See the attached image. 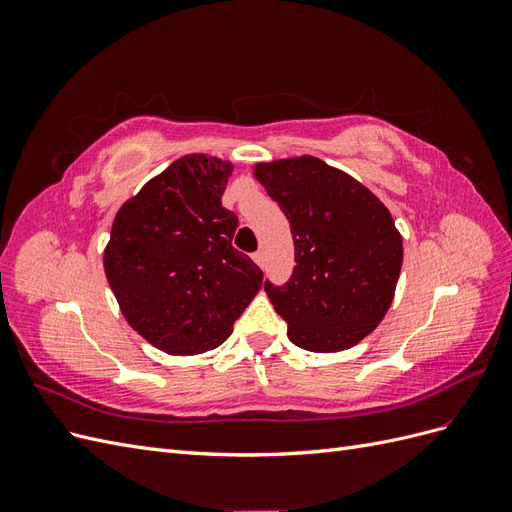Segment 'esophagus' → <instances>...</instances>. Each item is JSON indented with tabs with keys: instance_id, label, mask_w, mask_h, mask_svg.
<instances>
[{
	"instance_id": "obj_1",
	"label": "esophagus",
	"mask_w": 512,
	"mask_h": 512,
	"mask_svg": "<svg viewBox=\"0 0 512 512\" xmlns=\"http://www.w3.org/2000/svg\"><path fill=\"white\" fill-rule=\"evenodd\" d=\"M254 262H256V265L258 267H262V269H265V265H267V258H265V252H262V250H258L254 256Z\"/></svg>"
}]
</instances>
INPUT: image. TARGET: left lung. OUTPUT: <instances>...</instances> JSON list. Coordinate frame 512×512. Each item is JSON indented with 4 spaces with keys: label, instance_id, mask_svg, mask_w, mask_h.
Listing matches in <instances>:
<instances>
[{
    "label": "left lung",
    "instance_id": "1",
    "mask_svg": "<svg viewBox=\"0 0 512 512\" xmlns=\"http://www.w3.org/2000/svg\"><path fill=\"white\" fill-rule=\"evenodd\" d=\"M290 222L294 265L288 282L265 290L303 350L359 344L391 307L404 245L389 209L350 175L312 156L258 164Z\"/></svg>",
    "mask_w": 512,
    "mask_h": 512
}]
</instances>
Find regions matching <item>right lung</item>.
<instances>
[{
	"instance_id": "1",
	"label": "right lung",
	"mask_w": 512,
	"mask_h": 512,
	"mask_svg": "<svg viewBox=\"0 0 512 512\" xmlns=\"http://www.w3.org/2000/svg\"><path fill=\"white\" fill-rule=\"evenodd\" d=\"M232 166L185 156L117 213L104 271L123 316L170 354L218 348L262 286L256 262L232 247L237 215L222 207Z\"/></svg>"
}]
</instances>
